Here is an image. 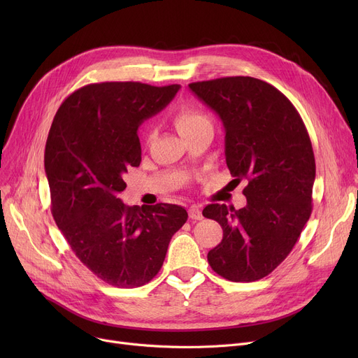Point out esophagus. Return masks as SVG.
<instances>
[{"label":"esophagus","mask_w":358,"mask_h":358,"mask_svg":"<svg viewBox=\"0 0 358 358\" xmlns=\"http://www.w3.org/2000/svg\"><path fill=\"white\" fill-rule=\"evenodd\" d=\"M189 215H190V217L194 219V220H201V219H203V215H201V210H200V206H197V204L190 206Z\"/></svg>","instance_id":"esophagus-1"}]
</instances>
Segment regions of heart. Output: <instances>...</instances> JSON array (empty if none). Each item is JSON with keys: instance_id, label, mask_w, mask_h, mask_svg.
<instances>
[{"instance_id": "1", "label": "heart", "mask_w": 358, "mask_h": 358, "mask_svg": "<svg viewBox=\"0 0 358 358\" xmlns=\"http://www.w3.org/2000/svg\"><path fill=\"white\" fill-rule=\"evenodd\" d=\"M173 122L182 138L199 129L212 127L208 115L190 103H182L174 110Z\"/></svg>"}]
</instances>
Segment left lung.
<instances>
[{
    "mask_svg": "<svg viewBox=\"0 0 358 358\" xmlns=\"http://www.w3.org/2000/svg\"><path fill=\"white\" fill-rule=\"evenodd\" d=\"M189 88L223 123L234 181H248L245 208L213 203L203 209L223 229L208 261L223 278L250 283L286 259L310 217L316 169L310 138L290 100L266 81L227 77Z\"/></svg>",
    "mask_w": 358,
    "mask_h": 358,
    "instance_id": "1",
    "label": "left lung"
}]
</instances>
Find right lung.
<instances>
[{"label": "right lung", "mask_w": 358, "mask_h": 358, "mask_svg": "<svg viewBox=\"0 0 358 358\" xmlns=\"http://www.w3.org/2000/svg\"><path fill=\"white\" fill-rule=\"evenodd\" d=\"M178 84L85 85L61 104L45 148L52 215L71 250L106 283L134 289L161 270L185 223L177 204L126 206L127 168L139 166L138 129L171 101Z\"/></svg>", "instance_id": "right-lung-1"}]
</instances>
